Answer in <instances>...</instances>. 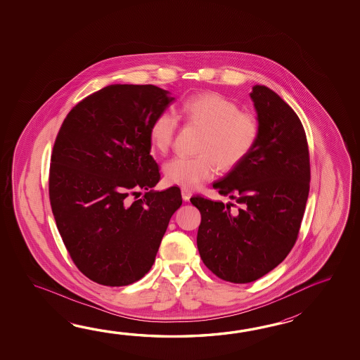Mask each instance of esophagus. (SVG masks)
<instances>
[{"mask_svg": "<svg viewBox=\"0 0 360 360\" xmlns=\"http://www.w3.org/2000/svg\"><path fill=\"white\" fill-rule=\"evenodd\" d=\"M181 195H183L184 200H185V202H188V200L191 199V191H189V189H185V188H183V189H181Z\"/></svg>", "mask_w": 360, "mask_h": 360, "instance_id": "esophagus-1", "label": "esophagus"}]
</instances>
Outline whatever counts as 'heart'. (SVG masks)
Listing matches in <instances>:
<instances>
[{"label":"heart","instance_id":"1","mask_svg":"<svg viewBox=\"0 0 360 360\" xmlns=\"http://www.w3.org/2000/svg\"><path fill=\"white\" fill-rule=\"evenodd\" d=\"M176 115L184 122L203 130L197 155L175 157L163 166L166 183L195 189L212 179L217 169H236L252 153L260 138L256 115L239 109L237 103L219 92L189 96L179 105ZM175 115L161 112L149 126V140L154 152L169 153L176 135Z\"/></svg>","mask_w":360,"mask_h":360}]
</instances>
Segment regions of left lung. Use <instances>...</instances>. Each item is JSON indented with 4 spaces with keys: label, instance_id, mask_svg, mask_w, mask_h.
Listing matches in <instances>:
<instances>
[{
    "label": "left lung",
    "instance_id": "1",
    "mask_svg": "<svg viewBox=\"0 0 360 360\" xmlns=\"http://www.w3.org/2000/svg\"><path fill=\"white\" fill-rule=\"evenodd\" d=\"M260 138L252 153L214 181L237 205L191 197L202 216L197 245L214 276L251 283L276 268L299 237L310 189V157L304 126L278 94L256 84L250 94Z\"/></svg>",
    "mask_w": 360,
    "mask_h": 360
}]
</instances>
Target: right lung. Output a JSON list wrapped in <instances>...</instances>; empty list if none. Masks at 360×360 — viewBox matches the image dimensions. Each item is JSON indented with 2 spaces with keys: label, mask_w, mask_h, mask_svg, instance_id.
Returning a JSON list of instances; mask_svg holds the SVG:
<instances>
[{
  "label": "right lung",
  "mask_w": 360,
  "mask_h": 360,
  "mask_svg": "<svg viewBox=\"0 0 360 360\" xmlns=\"http://www.w3.org/2000/svg\"><path fill=\"white\" fill-rule=\"evenodd\" d=\"M153 84H110L70 109L55 139L49 195L61 239L92 282L121 287L150 270L171 216L176 186L148 191L161 174L149 126L174 98Z\"/></svg>",
  "instance_id": "1"
}]
</instances>
